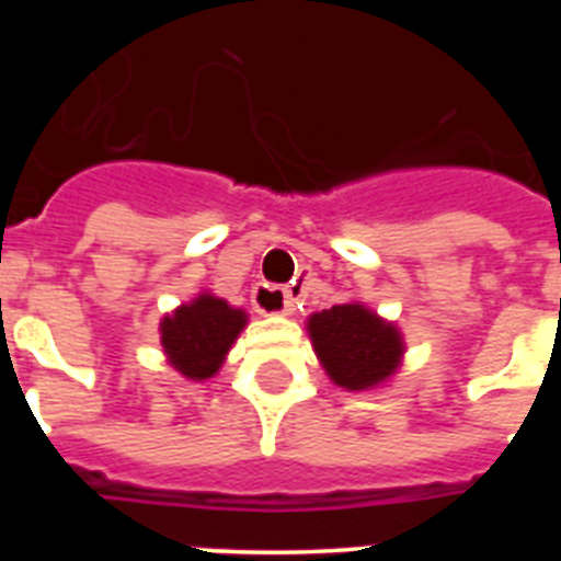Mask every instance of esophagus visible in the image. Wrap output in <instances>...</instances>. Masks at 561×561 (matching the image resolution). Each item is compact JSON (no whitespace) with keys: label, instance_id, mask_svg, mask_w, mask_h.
Segmentation results:
<instances>
[{"label":"esophagus","instance_id":"esophagus-1","mask_svg":"<svg viewBox=\"0 0 561 561\" xmlns=\"http://www.w3.org/2000/svg\"><path fill=\"white\" fill-rule=\"evenodd\" d=\"M297 304V286H286V289H277V286L261 284L252 289V306L257 311H270V314H291Z\"/></svg>","mask_w":561,"mask_h":561}]
</instances>
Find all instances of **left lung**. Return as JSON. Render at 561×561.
Returning a JSON list of instances; mask_svg holds the SVG:
<instances>
[{
	"mask_svg": "<svg viewBox=\"0 0 561 561\" xmlns=\"http://www.w3.org/2000/svg\"><path fill=\"white\" fill-rule=\"evenodd\" d=\"M309 336L325 374L345 390H370L388 381L404 354L399 329L362 304L331 306L311 314Z\"/></svg>",
	"mask_w": 561,
	"mask_h": 561,
	"instance_id": "left-lung-1",
	"label": "left lung"
}]
</instances>
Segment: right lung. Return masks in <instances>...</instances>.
<instances>
[{
	"instance_id": "1",
	"label": "right lung",
	"mask_w": 561,
	"mask_h": 561,
	"mask_svg": "<svg viewBox=\"0 0 561 561\" xmlns=\"http://www.w3.org/2000/svg\"><path fill=\"white\" fill-rule=\"evenodd\" d=\"M244 325V309H232L221 297L202 291L162 320L160 342L171 368L185 379L202 381L219 374L227 351Z\"/></svg>"
}]
</instances>
